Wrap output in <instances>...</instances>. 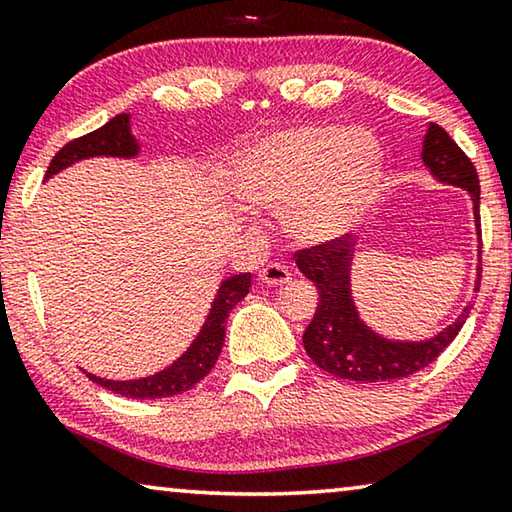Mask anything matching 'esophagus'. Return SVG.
I'll use <instances>...</instances> for the list:
<instances>
[{
    "mask_svg": "<svg viewBox=\"0 0 512 512\" xmlns=\"http://www.w3.org/2000/svg\"><path fill=\"white\" fill-rule=\"evenodd\" d=\"M259 280H262L264 285L280 287V285H287V282L291 280V271L282 264H269L259 271Z\"/></svg>",
    "mask_w": 512,
    "mask_h": 512,
    "instance_id": "esophagus-1",
    "label": "esophagus"
}]
</instances>
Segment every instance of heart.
I'll return each instance as SVG.
<instances>
[{"label": "heart", "instance_id": "b5f03b06", "mask_svg": "<svg viewBox=\"0 0 512 512\" xmlns=\"http://www.w3.org/2000/svg\"><path fill=\"white\" fill-rule=\"evenodd\" d=\"M385 154L367 127H282L248 143L232 161L230 186L250 207L280 212L305 246L351 234L376 202Z\"/></svg>", "mask_w": 512, "mask_h": 512}]
</instances>
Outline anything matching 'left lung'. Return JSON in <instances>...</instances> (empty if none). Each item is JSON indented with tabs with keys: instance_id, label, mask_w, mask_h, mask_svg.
Returning <instances> with one entry per match:
<instances>
[{
	"instance_id": "left-lung-1",
	"label": "left lung",
	"mask_w": 512,
	"mask_h": 512,
	"mask_svg": "<svg viewBox=\"0 0 512 512\" xmlns=\"http://www.w3.org/2000/svg\"><path fill=\"white\" fill-rule=\"evenodd\" d=\"M421 161L435 182L469 193L478 237V269L474 280V291H478L481 287V216H478L481 186H478L476 168L456 141L435 123L426 129L424 143H421ZM346 239L348 237H342L296 253L298 271L319 289L314 319L303 332L307 355L323 371L342 380H355V383H383V380L405 378L428 367L465 326L472 312V300L462 307L456 321L428 339L408 342V339H387L385 335H378L367 326L355 305L351 273L358 243H348Z\"/></svg>"
}]
</instances>
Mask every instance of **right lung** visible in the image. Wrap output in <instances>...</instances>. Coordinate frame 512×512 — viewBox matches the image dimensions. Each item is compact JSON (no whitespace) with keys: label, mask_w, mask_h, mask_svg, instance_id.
Instances as JSON below:
<instances>
[{"label":"right lung","mask_w":512,"mask_h":512,"mask_svg":"<svg viewBox=\"0 0 512 512\" xmlns=\"http://www.w3.org/2000/svg\"><path fill=\"white\" fill-rule=\"evenodd\" d=\"M132 116L134 113H118L113 116L107 125H102L95 132L81 136V139L70 141L68 145L56 152L50 168H47L45 182L59 175L61 170L70 168L79 161L95 159V157H116V159H136L141 154V141L136 139L132 132ZM250 289V273H239L225 278L216 289V296L209 307V314L205 323H202L196 339L189 344V348L166 369H161L152 376L134 378V380H109L100 378L95 373L88 376L109 392H116L120 396H129V399H166V396L182 394L191 389L209 371L221 355V348L225 342V321L230 316L232 307L246 298Z\"/></svg>","instance_id":"obj_1"}]
</instances>
